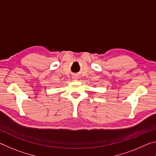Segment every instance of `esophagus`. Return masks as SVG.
<instances>
[{
  "instance_id": "esophagus-1",
  "label": "esophagus",
  "mask_w": 156,
  "mask_h": 156,
  "mask_svg": "<svg viewBox=\"0 0 156 156\" xmlns=\"http://www.w3.org/2000/svg\"><path fill=\"white\" fill-rule=\"evenodd\" d=\"M73 79H75V80H76V79H78V76H73Z\"/></svg>"
}]
</instances>
